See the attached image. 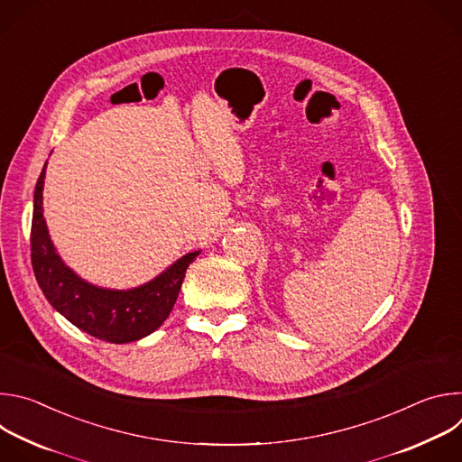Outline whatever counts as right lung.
<instances>
[{"mask_svg": "<svg viewBox=\"0 0 462 462\" xmlns=\"http://www.w3.org/2000/svg\"><path fill=\"white\" fill-rule=\"evenodd\" d=\"M45 166L34 189L31 225V261L49 303L80 331L109 342L127 344L152 335L170 316L189 263L201 250L189 252L153 282L131 291H107L80 280L56 254L43 219L42 191Z\"/></svg>", "mask_w": 462, "mask_h": 462, "instance_id": "add662e5", "label": "right lung"}]
</instances>
